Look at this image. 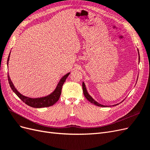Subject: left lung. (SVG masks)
<instances>
[{
    "label": "left lung",
    "mask_w": 150,
    "mask_h": 150,
    "mask_svg": "<svg viewBox=\"0 0 150 150\" xmlns=\"http://www.w3.org/2000/svg\"><path fill=\"white\" fill-rule=\"evenodd\" d=\"M138 56H139V59H140V57H139V51H138ZM83 93H84V96L86 97V98L88 99V100L90 102V103H93V104H94V105H96V106H101V107H108V106H104V105H103V104H101L100 103H98L97 101H96L94 100V99L90 96V95L89 94V93H88V91H87V89H86V85H85V84H84V83L83 82ZM117 104H114V105H112V106H116V105H117Z\"/></svg>",
    "instance_id": "obj_1"
}]
</instances>
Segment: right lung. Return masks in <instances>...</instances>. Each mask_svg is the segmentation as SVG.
Instances as JSON below:
<instances>
[{"label": "right lung", "instance_id": "right-lung-1", "mask_svg": "<svg viewBox=\"0 0 150 150\" xmlns=\"http://www.w3.org/2000/svg\"><path fill=\"white\" fill-rule=\"evenodd\" d=\"M11 54V52H10ZM10 54L9 56L8 57V59H7V66L8 64V61H9V57H10ZM70 72L65 74L64 76H62V78L60 79V81H59V83L56 86V88L55 90L54 91L50 94L48 96L42 97V98H31L24 96V95L21 94L17 89L15 88L14 85L13 84L12 81L10 78L9 75L7 74V78H8V83L10 84L11 88L12 90L13 91L14 93L17 96L19 97L21 100L23 101L24 103L26 104H28V106L33 107V108H44V107H49L54 105L60 98V96L61 94V90H62V87L63 84L66 81V79L68 77V76L69 75Z\"/></svg>", "mask_w": 150, "mask_h": 150}]
</instances>
